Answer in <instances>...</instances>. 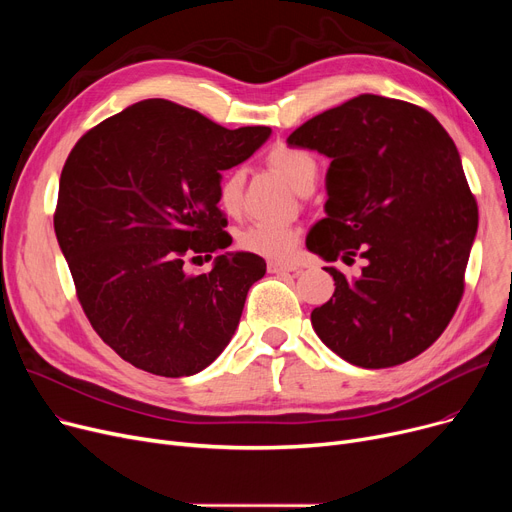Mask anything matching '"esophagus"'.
I'll list each match as a JSON object with an SVG mask.
<instances>
[{"label":"esophagus","instance_id":"esophagus-1","mask_svg":"<svg viewBox=\"0 0 512 512\" xmlns=\"http://www.w3.org/2000/svg\"><path fill=\"white\" fill-rule=\"evenodd\" d=\"M297 267L290 265V263H280V261H267V272L270 274H288L294 272Z\"/></svg>","mask_w":512,"mask_h":512}]
</instances>
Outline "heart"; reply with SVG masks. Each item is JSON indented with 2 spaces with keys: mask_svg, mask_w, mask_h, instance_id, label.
<instances>
[{
  "mask_svg": "<svg viewBox=\"0 0 512 512\" xmlns=\"http://www.w3.org/2000/svg\"><path fill=\"white\" fill-rule=\"evenodd\" d=\"M267 164L278 170L299 193L313 191L317 180V161L311 153L290 147L276 145L267 153ZM242 193H245V172L240 168L228 170L218 186V201L224 211L236 213L242 207ZM238 245L247 253L259 255L263 259L284 261L290 259L299 245V232L292 226L255 222L247 226L238 236Z\"/></svg>",
  "mask_w": 512,
  "mask_h": 512,
  "instance_id": "obj_1",
  "label": "heart"
}]
</instances>
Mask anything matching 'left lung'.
<instances>
[{"label":"left lung","mask_w":512,"mask_h":512,"mask_svg":"<svg viewBox=\"0 0 512 512\" xmlns=\"http://www.w3.org/2000/svg\"><path fill=\"white\" fill-rule=\"evenodd\" d=\"M290 147L330 157L326 218L307 249L336 267L332 299L315 307V334L344 361L365 369L415 359L446 330L465 290L477 232V203L461 155L444 126L419 105L359 95L307 120Z\"/></svg>","instance_id":"obj_1"}]
</instances>
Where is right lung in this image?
<instances>
[{
    "instance_id": "1",
    "label": "right lung",
    "mask_w": 512,
    "mask_h": 512,
    "mask_svg": "<svg viewBox=\"0 0 512 512\" xmlns=\"http://www.w3.org/2000/svg\"><path fill=\"white\" fill-rule=\"evenodd\" d=\"M270 132L228 130L178 103L145 99L70 151L53 228L93 330L130 365L184 378L228 346L265 261L224 253L199 276L184 263L232 245L218 207L222 170L249 159Z\"/></svg>"
}]
</instances>
